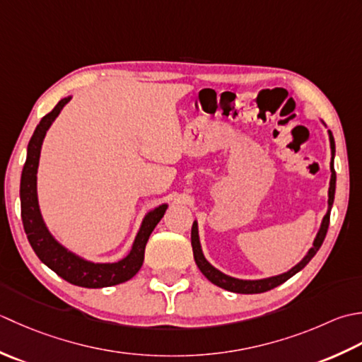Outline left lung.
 <instances>
[{
    "instance_id": "obj_1",
    "label": "left lung",
    "mask_w": 362,
    "mask_h": 362,
    "mask_svg": "<svg viewBox=\"0 0 362 362\" xmlns=\"http://www.w3.org/2000/svg\"><path fill=\"white\" fill-rule=\"evenodd\" d=\"M323 124H325V123H323ZM328 137H329V148H331V164H329L331 180H329V189H328V209H327L325 216H323V218H322V223H320L319 231H317V234H315L313 247L308 250V253L305 255L303 259H301L298 264H295L291 270H287V272H284V274H279V275H275V276L261 278V279H242V278L230 276V275H226V274H223V272H220L218 269L214 267V265L204 257L203 250H202V243H200V234H198V222H197V220H194V225H192V234H190L192 250H194V259H195L198 269H200L202 274L206 278H208L212 284L222 287V289H225V291L235 292V293L267 292L270 289H274V287L287 281V279L292 278L295 274H298L301 269H305V265L313 259L317 252H319V248L322 247L323 240H325V235H327V231H328L329 214H331V208H333L334 194H336V172H334L336 145H334V137H333V134H331L329 129H328Z\"/></svg>"
}]
</instances>
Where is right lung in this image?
Listing matches in <instances>:
<instances>
[{
    "mask_svg": "<svg viewBox=\"0 0 362 362\" xmlns=\"http://www.w3.org/2000/svg\"><path fill=\"white\" fill-rule=\"evenodd\" d=\"M70 100L71 97H65L59 101L54 109L37 124L34 134L29 140L26 162L20 181L21 220H23V228L29 243L47 267L71 284L88 287V289H100V287H109L128 281L137 274L144 264L146 242H148L154 228L160 222V218L164 217L168 204L162 203L145 214L128 255L117 262L88 261L86 257L73 253L51 234L40 212L39 195H37V170H39L42 144L47 136V131Z\"/></svg>",
    "mask_w": 362,
    "mask_h": 362,
    "instance_id": "add662e5",
    "label": "right lung"
}]
</instances>
